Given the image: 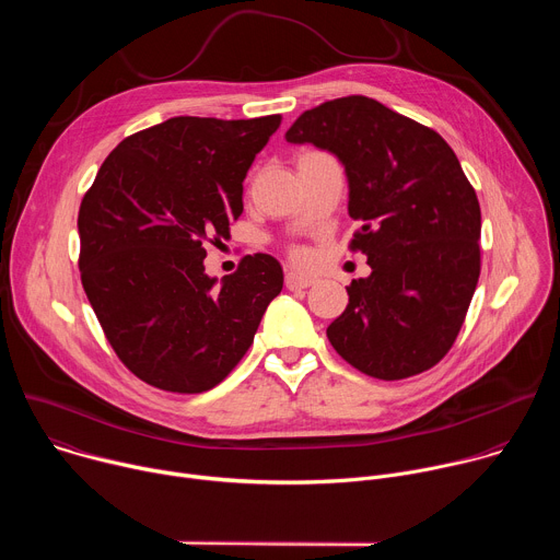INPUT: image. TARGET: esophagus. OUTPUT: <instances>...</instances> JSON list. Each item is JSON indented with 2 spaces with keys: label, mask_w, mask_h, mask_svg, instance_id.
<instances>
[{
  "label": "esophagus",
  "mask_w": 560,
  "mask_h": 560,
  "mask_svg": "<svg viewBox=\"0 0 560 560\" xmlns=\"http://www.w3.org/2000/svg\"><path fill=\"white\" fill-rule=\"evenodd\" d=\"M310 285H314L312 277H305V275H299V272H288L285 275V288L288 290H305Z\"/></svg>",
  "instance_id": "obj_1"
}]
</instances>
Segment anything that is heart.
Wrapping results in <instances>:
<instances>
[{"instance_id": "heart-1", "label": "heart", "mask_w": 560, "mask_h": 560, "mask_svg": "<svg viewBox=\"0 0 560 560\" xmlns=\"http://www.w3.org/2000/svg\"><path fill=\"white\" fill-rule=\"evenodd\" d=\"M290 255H292V259H294V261H299V264L307 259V255H305V250H303V248H292V250H290Z\"/></svg>"}]
</instances>
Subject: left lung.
<instances>
[{
  "label": "left lung",
  "mask_w": 560,
  "mask_h": 560,
  "mask_svg": "<svg viewBox=\"0 0 560 560\" xmlns=\"http://www.w3.org/2000/svg\"><path fill=\"white\" fill-rule=\"evenodd\" d=\"M290 143L335 152L348 175L350 250L372 275L348 285L328 328L359 372L398 381L434 368L454 346L481 275V206L454 150L432 128L350 95L305 110Z\"/></svg>",
  "instance_id": "1"
}]
</instances>
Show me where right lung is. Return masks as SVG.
Wrapping results in <instances>:
<instances>
[{
    "mask_svg": "<svg viewBox=\"0 0 560 560\" xmlns=\"http://www.w3.org/2000/svg\"><path fill=\"white\" fill-rule=\"evenodd\" d=\"M281 115L173 117L126 137L79 206V272L119 361L166 392L199 394L244 359L283 270L270 255L206 275L244 212V179Z\"/></svg>",
    "mask_w": 560,
    "mask_h": 560,
    "instance_id": "obj_1",
    "label": "right lung"
}]
</instances>
